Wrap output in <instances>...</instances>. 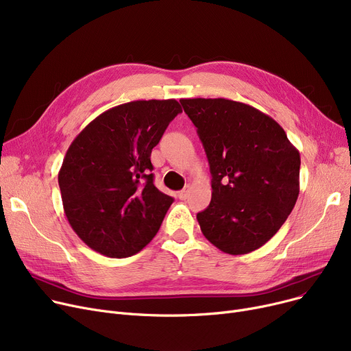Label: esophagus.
<instances>
[{
  "label": "esophagus",
  "mask_w": 351,
  "mask_h": 351,
  "mask_svg": "<svg viewBox=\"0 0 351 351\" xmlns=\"http://www.w3.org/2000/svg\"><path fill=\"white\" fill-rule=\"evenodd\" d=\"M189 192H191V188H189V186H185V188H183V189L178 193V196H179L180 200H185V199H188Z\"/></svg>",
  "instance_id": "obj_1"
}]
</instances>
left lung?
Listing matches in <instances>:
<instances>
[{
    "label": "left lung",
    "instance_id": "obj_1",
    "mask_svg": "<svg viewBox=\"0 0 351 351\" xmlns=\"http://www.w3.org/2000/svg\"><path fill=\"white\" fill-rule=\"evenodd\" d=\"M197 128L212 173V200L196 215L208 241L245 254L278 233L300 191V154L283 128L250 105L225 98L180 99Z\"/></svg>",
    "mask_w": 351,
    "mask_h": 351
}]
</instances>
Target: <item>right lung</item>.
Wrapping results in <instances>:
<instances>
[{"label":"right lung","mask_w":351,"mask_h":351,"mask_svg":"<svg viewBox=\"0 0 351 351\" xmlns=\"http://www.w3.org/2000/svg\"><path fill=\"white\" fill-rule=\"evenodd\" d=\"M182 112L176 99L105 110L72 141L58 173L64 212L81 241L108 257L142 250L173 199L154 185L151 154Z\"/></svg>","instance_id":"right-lung-1"}]
</instances>
